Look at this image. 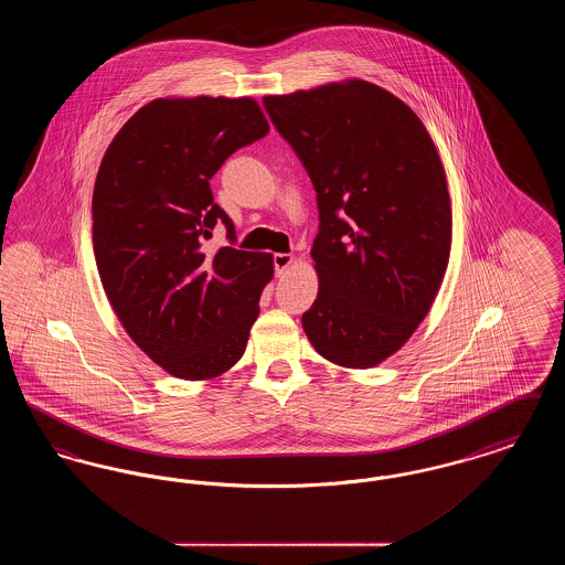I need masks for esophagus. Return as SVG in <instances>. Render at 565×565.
I'll return each instance as SVG.
<instances>
[{"mask_svg":"<svg viewBox=\"0 0 565 565\" xmlns=\"http://www.w3.org/2000/svg\"><path fill=\"white\" fill-rule=\"evenodd\" d=\"M295 263L292 254H275L273 256V267H275V275H284L286 270L290 269V265Z\"/></svg>","mask_w":565,"mask_h":565,"instance_id":"obj_1","label":"esophagus"}]
</instances>
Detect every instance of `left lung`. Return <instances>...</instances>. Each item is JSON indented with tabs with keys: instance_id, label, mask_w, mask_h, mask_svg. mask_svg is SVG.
<instances>
[{
	"instance_id": "obj_1",
	"label": "left lung",
	"mask_w": 565,
	"mask_h": 565,
	"mask_svg": "<svg viewBox=\"0 0 565 565\" xmlns=\"http://www.w3.org/2000/svg\"><path fill=\"white\" fill-rule=\"evenodd\" d=\"M318 192V298L302 313L316 351L371 369L428 316L451 249V199L417 114L366 81L263 99Z\"/></svg>"
}]
</instances>
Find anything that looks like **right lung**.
<instances>
[{"label":"right lung","instance_id":"obj_1","mask_svg":"<svg viewBox=\"0 0 565 565\" xmlns=\"http://www.w3.org/2000/svg\"><path fill=\"white\" fill-rule=\"evenodd\" d=\"M269 134L252 97L154 99L111 139L93 190V249L109 305L135 345L169 375L201 381L242 360L273 256L220 247L235 226L210 180Z\"/></svg>","mask_w":565,"mask_h":565}]
</instances>
